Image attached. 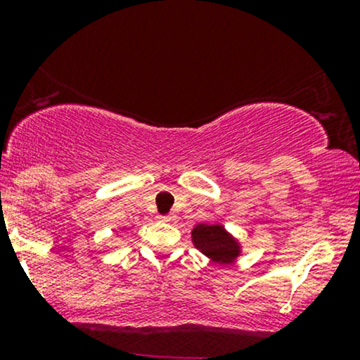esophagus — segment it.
Wrapping results in <instances>:
<instances>
[{
  "label": "esophagus",
  "mask_w": 360,
  "mask_h": 360,
  "mask_svg": "<svg viewBox=\"0 0 360 360\" xmlns=\"http://www.w3.org/2000/svg\"><path fill=\"white\" fill-rule=\"evenodd\" d=\"M159 218L162 221H172V220H174V217H172V214H162V217H159Z\"/></svg>",
  "instance_id": "esophagus-1"
}]
</instances>
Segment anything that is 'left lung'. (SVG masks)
I'll return each instance as SVG.
<instances>
[{
  "label": "left lung",
  "mask_w": 360,
  "mask_h": 360,
  "mask_svg": "<svg viewBox=\"0 0 360 360\" xmlns=\"http://www.w3.org/2000/svg\"><path fill=\"white\" fill-rule=\"evenodd\" d=\"M193 243L198 250L208 255L213 262L229 264L240 254V245L221 225H206L200 223L193 229Z\"/></svg>",
  "instance_id": "1"
}]
</instances>
